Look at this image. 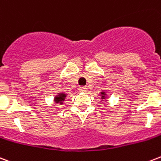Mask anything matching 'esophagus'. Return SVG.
Returning <instances> with one entry per match:
<instances>
[{"instance_id": "obj_1", "label": "esophagus", "mask_w": 161, "mask_h": 161, "mask_svg": "<svg viewBox=\"0 0 161 161\" xmlns=\"http://www.w3.org/2000/svg\"><path fill=\"white\" fill-rule=\"evenodd\" d=\"M87 90V87L86 86H81L79 87V91L80 92H86Z\"/></svg>"}]
</instances>
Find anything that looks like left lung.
<instances>
[{"label":"left lung","instance_id":"8db88e82","mask_svg":"<svg viewBox=\"0 0 161 161\" xmlns=\"http://www.w3.org/2000/svg\"><path fill=\"white\" fill-rule=\"evenodd\" d=\"M105 94V93H102V94ZM104 97L105 96H104V95H102V98H104Z\"/></svg>","mask_w":161,"mask_h":161}]
</instances>
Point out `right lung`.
<instances>
[{"label": "right lung", "instance_id": "obj_1", "mask_svg": "<svg viewBox=\"0 0 161 161\" xmlns=\"http://www.w3.org/2000/svg\"><path fill=\"white\" fill-rule=\"evenodd\" d=\"M65 98H66V94H60L58 96L56 97V103H61L62 101H63V100H65Z\"/></svg>", "mask_w": 161, "mask_h": 161}]
</instances>
